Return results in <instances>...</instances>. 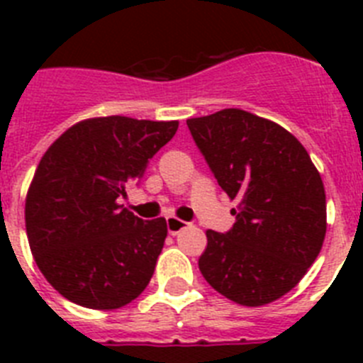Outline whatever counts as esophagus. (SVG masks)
<instances>
[{
    "label": "esophagus",
    "mask_w": 363,
    "mask_h": 363,
    "mask_svg": "<svg viewBox=\"0 0 363 363\" xmlns=\"http://www.w3.org/2000/svg\"><path fill=\"white\" fill-rule=\"evenodd\" d=\"M187 225L189 223L184 220H178V218H172V216L167 218V230H169V234H172V236H176L179 230H184Z\"/></svg>",
    "instance_id": "obj_1"
}]
</instances>
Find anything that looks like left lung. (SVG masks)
I'll list each match as a JSON object with an SVG mask.
<instances>
[{
	"mask_svg": "<svg viewBox=\"0 0 363 363\" xmlns=\"http://www.w3.org/2000/svg\"><path fill=\"white\" fill-rule=\"evenodd\" d=\"M187 127L218 185L238 200L225 234L207 230L201 274L240 306L271 303L296 287L322 249L320 172L293 134L251 112L223 108Z\"/></svg>",
	"mask_w": 363,
	"mask_h": 363,
	"instance_id": "1",
	"label": "left lung"
}]
</instances>
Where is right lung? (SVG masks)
<instances>
[{
    "label": "right lung",
    "mask_w": 363,
    "mask_h": 363,
    "mask_svg": "<svg viewBox=\"0 0 363 363\" xmlns=\"http://www.w3.org/2000/svg\"><path fill=\"white\" fill-rule=\"evenodd\" d=\"M178 121L92 118L43 154L25 201L38 267L67 300L112 311L143 293L167 238L165 218L143 221L118 203Z\"/></svg>",
    "instance_id": "right-lung-1"
}]
</instances>
